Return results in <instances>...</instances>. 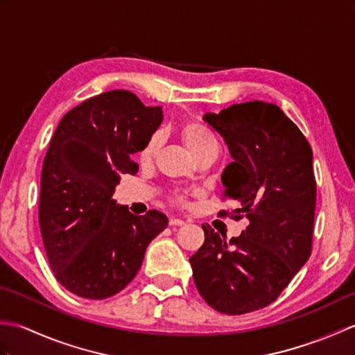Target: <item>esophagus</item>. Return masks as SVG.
I'll return each mask as SVG.
<instances>
[{
    "instance_id": "1",
    "label": "esophagus",
    "mask_w": 355,
    "mask_h": 355,
    "mask_svg": "<svg viewBox=\"0 0 355 355\" xmlns=\"http://www.w3.org/2000/svg\"><path fill=\"white\" fill-rule=\"evenodd\" d=\"M186 223L183 220H178V218H172V220H169V225L171 227H182V225H184Z\"/></svg>"
}]
</instances>
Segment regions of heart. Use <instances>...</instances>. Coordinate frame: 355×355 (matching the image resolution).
<instances>
[{
    "instance_id": "heart-1",
    "label": "heart",
    "mask_w": 355,
    "mask_h": 355,
    "mask_svg": "<svg viewBox=\"0 0 355 355\" xmlns=\"http://www.w3.org/2000/svg\"><path fill=\"white\" fill-rule=\"evenodd\" d=\"M182 139L186 143L187 149L195 155V158L200 157L201 154L207 153L210 149H218V141L212 131L207 130L205 125L197 122H187L182 126ZM162 145V134L155 132L150 135L145 146L141 148L139 153L140 163H150L155 158L158 149ZM172 201H175L177 205L184 206L186 205V195L175 192L172 195Z\"/></svg>"
}]
</instances>
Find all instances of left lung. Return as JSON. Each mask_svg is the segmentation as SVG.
I'll list each match as a JSON object with an SVG mask.
<instances>
[{"instance_id":"8db88e82","label":"left lung","mask_w":355,"mask_h":355,"mask_svg":"<svg viewBox=\"0 0 355 355\" xmlns=\"http://www.w3.org/2000/svg\"><path fill=\"white\" fill-rule=\"evenodd\" d=\"M205 122L227 143L221 216L250 224L230 241L202 224L205 244L191 256L193 282L214 310L238 315L266 308L308 261L313 248L315 177L305 135L275 103H236Z\"/></svg>"}]
</instances>
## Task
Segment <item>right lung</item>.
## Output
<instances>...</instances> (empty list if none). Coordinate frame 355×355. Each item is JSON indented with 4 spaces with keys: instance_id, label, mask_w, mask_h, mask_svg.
Segmentation results:
<instances>
[{
    "instance_id": "1",
    "label": "right lung",
    "mask_w": 355,
    "mask_h": 355,
    "mask_svg": "<svg viewBox=\"0 0 355 355\" xmlns=\"http://www.w3.org/2000/svg\"><path fill=\"white\" fill-rule=\"evenodd\" d=\"M162 120V107L112 89L67 112L53 134L41 173L40 227L53 275L76 296L122 291L168 225L155 209L139 216L112 200L120 177L137 173L132 154Z\"/></svg>"
}]
</instances>
